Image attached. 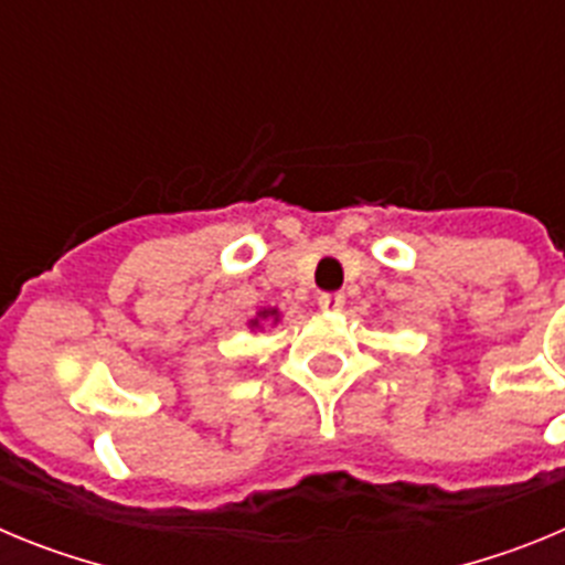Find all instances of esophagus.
I'll return each mask as SVG.
<instances>
[{
    "label": "esophagus",
    "instance_id": "34e87169",
    "mask_svg": "<svg viewBox=\"0 0 565 565\" xmlns=\"http://www.w3.org/2000/svg\"><path fill=\"white\" fill-rule=\"evenodd\" d=\"M344 306L342 294H319V308H326V311H339Z\"/></svg>",
    "mask_w": 565,
    "mask_h": 565
}]
</instances>
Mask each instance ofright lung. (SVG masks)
Wrapping results in <instances>:
<instances>
[{
  "label": "right lung",
  "mask_w": 565,
  "mask_h": 565,
  "mask_svg": "<svg viewBox=\"0 0 565 565\" xmlns=\"http://www.w3.org/2000/svg\"><path fill=\"white\" fill-rule=\"evenodd\" d=\"M268 313H274V311H263V317H268ZM252 326H257V319H254Z\"/></svg>",
  "instance_id": "right-lung-1"
}]
</instances>
